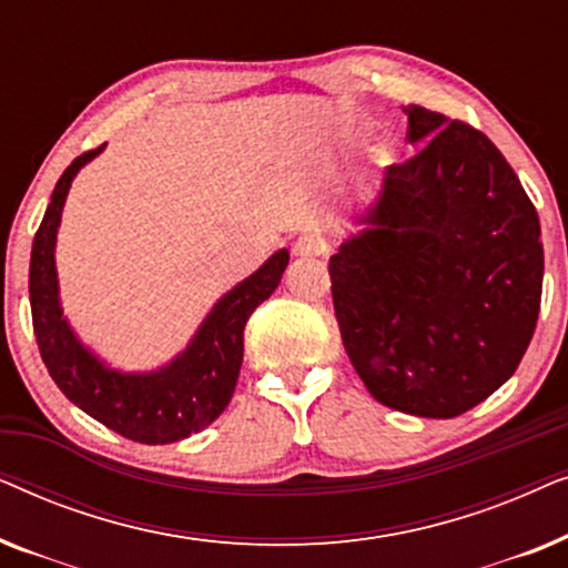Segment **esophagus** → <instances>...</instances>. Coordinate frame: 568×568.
Returning a JSON list of instances; mask_svg holds the SVG:
<instances>
[{
	"mask_svg": "<svg viewBox=\"0 0 568 568\" xmlns=\"http://www.w3.org/2000/svg\"><path fill=\"white\" fill-rule=\"evenodd\" d=\"M294 255H300V258H317V255H325V243L317 235H302L294 243Z\"/></svg>",
	"mask_w": 568,
	"mask_h": 568,
	"instance_id": "obj_1",
	"label": "esophagus"
}]
</instances>
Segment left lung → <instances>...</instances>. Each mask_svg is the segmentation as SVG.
Segmentation results:
<instances>
[{
	"mask_svg": "<svg viewBox=\"0 0 568 568\" xmlns=\"http://www.w3.org/2000/svg\"><path fill=\"white\" fill-rule=\"evenodd\" d=\"M414 158L387 168L369 227L331 255L346 354L372 398L455 418L507 383L540 313L530 196L484 131L408 105Z\"/></svg>",
	"mask_w": 568,
	"mask_h": 568,
	"instance_id": "left-lung-1",
	"label": "left lung"
}]
</instances>
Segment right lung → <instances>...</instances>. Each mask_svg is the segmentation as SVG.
<instances>
[{"label": "right lung", "mask_w": 568, "mask_h": 568, "mask_svg": "<svg viewBox=\"0 0 568 568\" xmlns=\"http://www.w3.org/2000/svg\"><path fill=\"white\" fill-rule=\"evenodd\" d=\"M103 146L84 152L59 178L30 253V313L38 352L59 390L121 437L168 445L191 437L227 408L243 364V333L253 310L282 282L290 253L278 251L251 278L216 302L193 344L154 375H119L80 346L61 317L53 243L72 178Z\"/></svg>", "instance_id": "right-lung-1"}]
</instances>
